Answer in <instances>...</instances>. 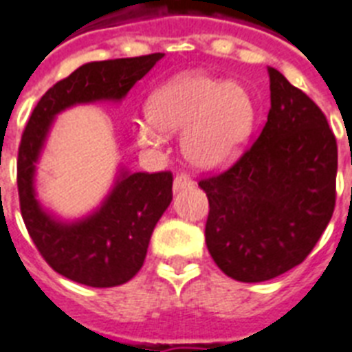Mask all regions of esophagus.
I'll return each instance as SVG.
<instances>
[{"mask_svg": "<svg viewBox=\"0 0 352 352\" xmlns=\"http://www.w3.org/2000/svg\"><path fill=\"white\" fill-rule=\"evenodd\" d=\"M191 184H193V181H191L190 177L186 175V173H181V175H177L175 179H173V190L175 191L184 190V188H190Z\"/></svg>", "mask_w": 352, "mask_h": 352, "instance_id": "obj_1", "label": "esophagus"}]
</instances>
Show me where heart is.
<instances>
[{"mask_svg":"<svg viewBox=\"0 0 352 352\" xmlns=\"http://www.w3.org/2000/svg\"><path fill=\"white\" fill-rule=\"evenodd\" d=\"M146 124H137L142 144L157 148L164 133L182 131V153L197 170L230 164L250 139L255 104L239 82L204 72H184L151 94Z\"/></svg>","mask_w":352,"mask_h":352,"instance_id":"1","label":"heart"}]
</instances>
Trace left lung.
I'll return each mask as SVG.
<instances>
[{
	"instance_id": "left-lung-1",
	"label": "left lung",
	"mask_w": 352,
	"mask_h": 352,
	"mask_svg": "<svg viewBox=\"0 0 352 352\" xmlns=\"http://www.w3.org/2000/svg\"><path fill=\"white\" fill-rule=\"evenodd\" d=\"M258 139L219 175L204 177L206 245L226 275L265 282L302 264L329 224L338 148L324 111L276 68Z\"/></svg>"
}]
</instances>
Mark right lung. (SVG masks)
Listing matches in <instances>:
<instances>
[{
  "label": "right lung",
  "instance_id": "add662e5",
  "mask_svg": "<svg viewBox=\"0 0 352 352\" xmlns=\"http://www.w3.org/2000/svg\"><path fill=\"white\" fill-rule=\"evenodd\" d=\"M162 57L157 52L82 65L39 99L23 131L18 151L23 221L47 264L77 284L116 287L139 273L153 228L173 197V175L121 170L101 208L81 221L61 222L36 199V162L59 111L82 102L121 101Z\"/></svg>",
  "mask_w": 352,
  "mask_h": 352
}]
</instances>
